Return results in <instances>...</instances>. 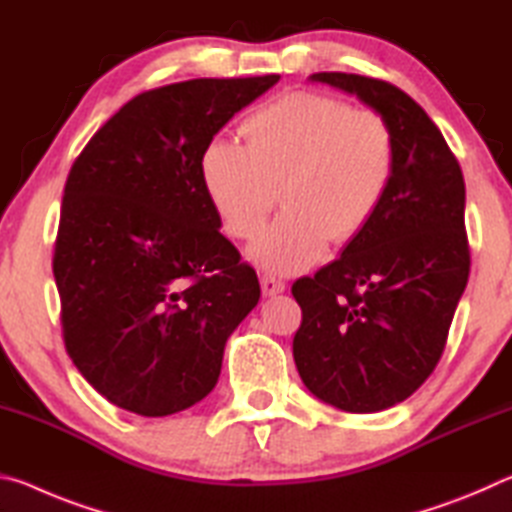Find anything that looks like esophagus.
Returning <instances> with one entry per match:
<instances>
[{
    "mask_svg": "<svg viewBox=\"0 0 512 512\" xmlns=\"http://www.w3.org/2000/svg\"><path fill=\"white\" fill-rule=\"evenodd\" d=\"M259 284H262L264 296H277V293H282L284 289H287V282L280 280V277H275L273 273H262V277H259Z\"/></svg>",
    "mask_w": 512,
    "mask_h": 512,
    "instance_id": "esophagus-1",
    "label": "esophagus"
}]
</instances>
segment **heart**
<instances>
[{
  "label": "heart",
  "instance_id": "heart-1",
  "mask_svg": "<svg viewBox=\"0 0 512 512\" xmlns=\"http://www.w3.org/2000/svg\"><path fill=\"white\" fill-rule=\"evenodd\" d=\"M246 144L214 137L201 155V183L225 232L262 235L277 201L287 210L253 250L259 264L291 273L316 264L329 239L350 244L391 192L397 137L381 112L339 97L289 92L244 119Z\"/></svg>",
  "mask_w": 512,
  "mask_h": 512
}]
</instances>
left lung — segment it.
Returning <instances> with one entry per match:
<instances>
[{
	"label": "left lung",
	"mask_w": 512,
	"mask_h": 512,
	"mask_svg": "<svg viewBox=\"0 0 512 512\" xmlns=\"http://www.w3.org/2000/svg\"><path fill=\"white\" fill-rule=\"evenodd\" d=\"M311 81L357 94L391 121V192L343 255L300 277L293 359L318 400L350 413L404 402L443 357L470 277L465 180L443 133L409 94L370 76L320 72Z\"/></svg>",
	"instance_id": "8db88e82"
}]
</instances>
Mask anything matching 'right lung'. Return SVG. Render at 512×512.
<instances>
[{"mask_svg": "<svg viewBox=\"0 0 512 512\" xmlns=\"http://www.w3.org/2000/svg\"><path fill=\"white\" fill-rule=\"evenodd\" d=\"M277 74L137 94L69 169L54 248L65 350L119 409L162 418L201 402L259 300L255 268L205 196L207 142Z\"/></svg>", "mask_w": 512, "mask_h": 512, "instance_id": "1", "label": "right lung"}]
</instances>
